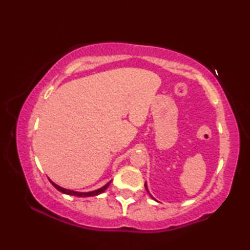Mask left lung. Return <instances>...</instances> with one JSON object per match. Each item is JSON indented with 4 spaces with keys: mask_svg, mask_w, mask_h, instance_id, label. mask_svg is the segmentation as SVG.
Wrapping results in <instances>:
<instances>
[{
    "mask_svg": "<svg viewBox=\"0 0 250 250\" xmlns=\"http://www.w3.org/2000/svg\"><path fill=\"white\" fill-rule=\"evenodd\" d=\"M145 186H146V191H147V188H146V183L145 184ZM147 192H149V191H147Z\"/></svg>",
    "mask_w": 250,
    "mask_h": 250,
    "instance_id": "left-lung-1",
    "label": "left lung"
}]
</instances>
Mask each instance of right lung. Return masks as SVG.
I'll return each instance as SVG.
<instances>
[{
	"mask_svg": "<svg viewBox=\"0 0 250 250\" xmlns=\"http://www.w3.org/2000/svg\"><path fill=\"white\" fill-rule=\"evenodd\" d=\"M50 183L54 185V188L58 189L59 192L64 193V194H68V195H74V196H79V197H88V196H96V195H99V194L103 193L105 188H108L109 184L111 183V181L109 182V183L105 184L103 188H99V189H96V191H92V192H88V193H80V192H75V191H70V189H66V188H62L61 186H58L57 184H55L54 182L50 181Z\"/></svg>",
	"mask_w": 250,
	"mask_h": 250,
	"instance_id": "right-lung-1",
	"label": "right lung"
}]
</instances>
